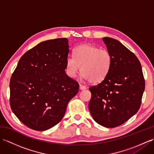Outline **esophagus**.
Instances as JSON below:
<instances>
[{"label": "esophagus", "instance_id": "1", "mask_svg": "<svg viewBox=\"0 0 154 154\" xmlns=\"http://www.w3.org/2000/svg\"><path fill=\"white\" fill-rule=\"evenodd\" d=\"M79 89H80L81 90H85V89H87V87H86L85 86V85H83L79 84Z\"/></svg>", "mask_w": 154, "mask_h": 154}]
</instances>
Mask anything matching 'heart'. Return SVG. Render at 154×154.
<instances>
[{
	"label": "heart",
	"mask_w": 154,
	"mask_h": 154,
	"mask_svg": "<svg viewBox=\"0 0 154 154\" xmlns=\"http://www.w3.org/2000/svg\"><path fill=\"white\" fill-rule=\"evenodd\" d=\"M73 55L66 60L65 69L69 76L76 77L81 69L84 79L92 83L105 79L112 63V57L106 49L85 44L75 48Z\"/></svg>",
	"instance_id": "1"
}]
</instances>
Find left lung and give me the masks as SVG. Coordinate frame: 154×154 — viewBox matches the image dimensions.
Wrapping results in <instances>:
<instances>
[{
    "instance_id": "left-lung-1",
    "label": "left lung",
    "mask_w": 154,
    "mask_h": 154,
    "mask_svg": "<svg viewBox=\"0 0 154 154\" xmlns=\"http://www.w3.org/2000/svg\"><path fill=\"white\" fill-rule=\"evenodd\" d=\"M112 57L109 73L103 81L89 88V109L100 125L114 128L138 112L145 89L140 62L134 54L115 39L103 38Z\"/></svg>"
}]
</instances>
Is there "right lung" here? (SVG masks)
<instances>
[{
	"instance_id": "1",
	"label": "right lung",
	"mask_w": 154,
	"mask_h": 154,
	"mask_svg": "<svg viewBox=\"0 0 154 154\" xmlns=\"http://www.w3.org/2000/svg\"><path fill=\"white\" fill-rule=\"evenodd\" d=\"M67 38L42 42L26 52L10 81L12 112L30 128H51L64 116L69 100L78 93L77 81L65 73Z\"/></svg>"
}]
</instances>
